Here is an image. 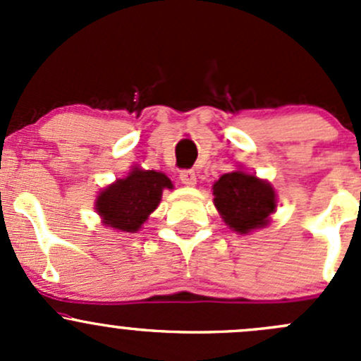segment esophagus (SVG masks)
Here are the masks:
<instances>
[{
	"label": "esophagus",
	"instance_id": "1",
	"mask_svg": "<svg viewBox=\"0 0 361 361\" xmlns=\"http://www.w3.org/2000/svg\"><path fill=\"white\" fill-rule=\"evenodd\" d=\"M180 180L181 183L187 185V187H194L195 181H197V176H195V173L192 169H185L180 173Z\"/></svg>",
	"mask_w": 361,
	"mask_h": 361
}]
</instances>
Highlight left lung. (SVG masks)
I'll return each mask as SVG.
<instances>
[{
  "mask_svg": "<svg viewBox=\"0 0 361 361\" xmlns=\"http://www.w3.org/2000/svg\"><path fill=\"white\" fill-rule=\"evenodd\" d=\"M213 195L225 224L239 234L265 227L278 206L272 185L241 169L224 174L213 185Z\"/></svg>",
  "mask_w": 361,
  "mask_h": 361,
  "instance_id": "8db88e82",
  "label": "left lung"
}]
</instances>
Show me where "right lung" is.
Returning a JSON list of instances; mask_svg holds the SVG:
<instances>
[{
    "instance_id": "1",
    "label": "right lung",
    "mask_w": 361,
    "mask_h": 361,
    "mask_svg": "<svg viewBox=\"0 0 361 361\" xmlns=\"http://www.w3.org/2000/svg\"><path fill=\"white\" fill-rule=\"evenodd\" d=\"M164 188H173L166 174L133 167L126 178L108 185L97 195L96 211L108 227L136 232L157 209Z\"/></svg>"
}]
</instances>
